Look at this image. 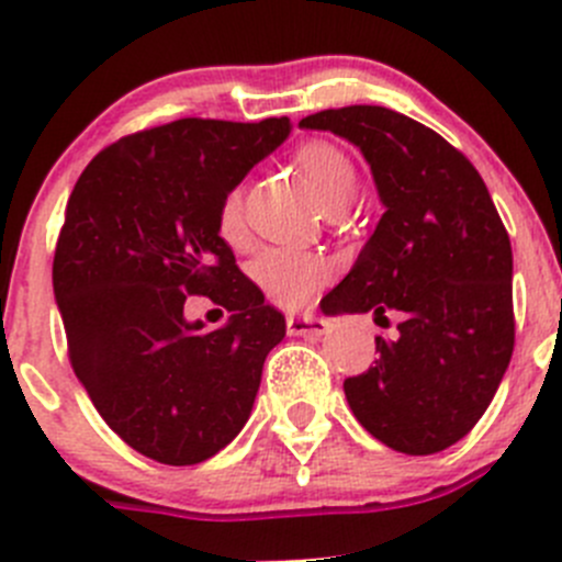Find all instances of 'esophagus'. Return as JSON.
Here are the masks:
<instances>
[{
    "instance_id": "obj_1",
    "label": "esophagus",
    "mask_w": 562,
    "mask_h": 562,
    "mask_svg": "<svg viewBox=\"0 0 562 562\" xmlns=\"http://www.w3.org/2000/svg\"><path fill=\"white\" fill-rule=\"evenodd\" d=\"M328 323L317 315H291L288 317V334L291 337H323Z\"/></svg>"
}]
</instances>
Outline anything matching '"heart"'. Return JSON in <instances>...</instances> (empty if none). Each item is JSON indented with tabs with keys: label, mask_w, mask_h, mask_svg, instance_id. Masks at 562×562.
Wrapping results in <instances>:
<instances>
[{
	"label": "heart",
	"mask_w": 562,
	"mask_h": 562,
	"mask_svg": "<svg viewBox=\"0 0 562 562\" xmlns=\"http://www.w3.org/2000/svg\"><path fill=\"white\" fill-rule=\"evenodd\" d=\"M293 162L315 187L317 198L328 209H342L356 192V168L350 157L328 140H307L293 151ZM217 231L231 247H247L249 234L245 223L241 190L225 192L217 212ZM334 266L326 255L310 249L271 247L263 249L249 266V277L266 293L271 304L282 310H299L331 280Z\"/></svg>",
	"instance_id": "1"
}]
</instances>
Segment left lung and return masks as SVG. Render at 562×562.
Segmentation results:
<instances>
[{"label":"left lung","mask_w":562,"mask_h":562,"mask_svg":"<svg viewBox=\"0 0 562 562\" xmlns=\"http://www.w3.org/2000/svg\"><path fill=\"white\" fill-rule=\"evenodd\" d=\"M361 149L386 206L323 313L400 315L375 367L342 383L361 427L402 454H438L475 427L514 353L512 241L473 162L383 105L302 119Z\"/></svg>","instance_id":"8db88e82"}]
</instances>
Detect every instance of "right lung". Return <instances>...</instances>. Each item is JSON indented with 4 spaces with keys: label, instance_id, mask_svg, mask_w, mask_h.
<instances>
[{
    "label": "right lung",
    "instance_id": "add662e5",
    "mask_svg": "<svg viewBox=\"0 0 562 562\" xmlns=\"http://www.w3.org/2000/svg\"><path fill=\"white\" fill-rule=\"evenodd\" d=\"M291 133V119H176L105 146L76 181L54 252L72 372L130 449L198 464L247 424L285 317L217 231L225 192ZM190 295L232 313L214 333Z\"/></svg>",
    "mask_w": 562,
    "mask_h": 562
}]
</instances>
